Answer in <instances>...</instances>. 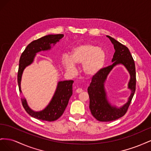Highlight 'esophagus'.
Masks as SVG:
<instances>
[{"label":"esophagus","mask_w":151,"mask_h":151,"mask_svg":"<svg viewBox=\"0 0 151 151\" xmlns=\"http://www.w3.org/2000/svg\"><path fill=\"white\" fill-rule=\"evenodd\" d=\"M83 89H81V88H78V89H76V93H80L81 92H83Z\"/></svg>","instance_id":"1"}]
</instances>
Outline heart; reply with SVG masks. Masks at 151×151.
I'll return each instance as SVG.
<instances>
[{
  "label": "heart",
  "mask_w": 151,
  "mask_h": 151,
  "mask_svg": "<svg viewBox=\"0 0 151 151\" xmlns=\"http://www.w3.org/2000/svg\"><path fill=\"white\" fill-rule=\"evenodd\" d=\"M106 54L98 45L93 43H84L78 45L73 49L71 58H63V65L66 69L71 72L76 70L74 63L83 65V71L88 77L97 75L104 66Z\"/></svg>",
  "instance_id": "1"
}]
</instances>
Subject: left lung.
<instances>
[{"label":"left lung","mask_w":151,"mask_h":151,"mask_svg":"<svg viewBox=\"0 0 151 151\" xmlns=\"http://www.w3.org/2000/svg\"><path fill=\"white\" fill-rule=\"evenodd\" d=\"M107 36L111 40L115 50L111 60L113 64L103 68L97 75L93 76L88 89L89 96V109L91 114L99 122L113 121L124 116L129 109L136 88L135 65L129 48L111 36ZM120 63L125 65L130 73L131 80L129 88L131 89L132 93L128 102L122 107L117 109L111 106L108 103L104 91V83L113 67Z\"/></svg>","instance_id":"8db88e82"}]
</instances>
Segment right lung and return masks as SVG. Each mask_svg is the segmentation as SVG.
Here are the masks:
<instances>
[{
    "label": "right lung",
    "instance_id": "1",
    "mask_svg": "<svg viewBox=\"0 0 151 151\" xmlns=\"http://www.w3.org/2000/svg\"><path fill=\"white\" fill-rule=\"evenodd\" d=\"M63 36L62 34L47 35L33 41L26 47L21 55L17 72V83L20 92H21V76L24 68L33 62L36 53L50 49V45L55 44ZM73 83L74 81L72 80L59 82L52 101L47 107L42 111L35 112L31 110L28 106L25 99H21L22 106L30 116L36 119L48 122L57 120L64 112L69 99L72 95Z\"/></svg>",
    "mask_w": 151,
    "mask_h": 151
}]
</instances>
